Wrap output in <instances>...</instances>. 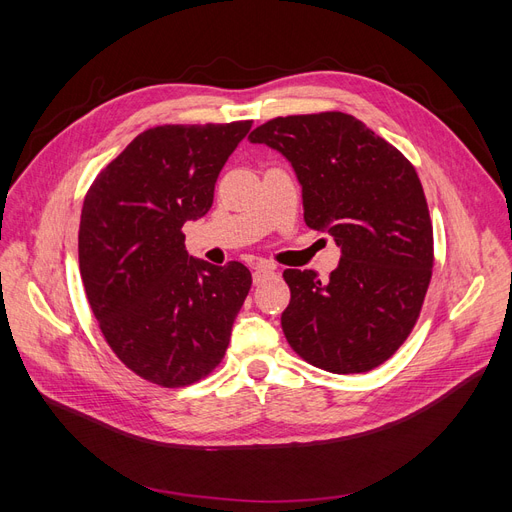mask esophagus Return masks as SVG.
I'll return each instance as SVG.
<instances>
[{
  "instance_id": "obj_1",
  "label": "esophagus",
  "mask_w": 512,
  "mask_h": 512,
  "mask_svg": "<svg viewBox=\"0 0 512 512\" xmlns=\"http://www.w3.org/2000/svg\"><path fill=\"white\" fill-rule=\"evenodd\" d=\"M273 275H275V267L267 265V262H260V265L254 267L252 280H254V284H262V282L269 280V277H273Z\"/></svg>"
}]
</instances>
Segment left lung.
I'll return each mask as SVG.
<instances>
[{"label":"left lung","mask_w":512,"mask_h":512,"mask_svg":"<svg viewBox=\"0 0 512 512\" xmlns=\"http://www.w3.org/2000/svg\"><path fill=\"white\" fill-rule=\"evenodd\" d=\"M250 143L290 162L303 218L342 252L329 282L286 269L282 329L292 350L333 374H361L406 342L431 280L433 230L414 166L346 113L262 123Z\"/></svg>","instance_id":"8db88e82"}]
</instances>
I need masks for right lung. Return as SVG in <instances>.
<instances>
[{
	"instance_id": "right-lung-1",
	"label": "right lung",
	"mask_w": 512,
	"mask_h": 512,
	"mask_svg": "<svg viewBox=\"0 0 512 512\" xmlns=\"http://www.w3.org/2000/svg\"><path fill=\"white\" fill-rule=\"evenodd\" d=\"M250 128L145 130L85 196L79 265L91 312L123 365L153 384L175 389L207 376L250 292V269L190 256L181 232L211 209L220 170Z\"/></svg>"
}]
</instances>
